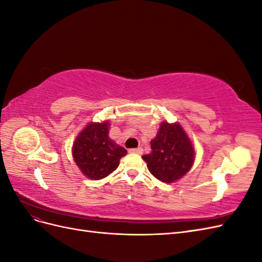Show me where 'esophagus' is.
Returning <instances> with one entry per match:
<instances>
[{"label": "esophagus", "instance_id": "obj_1", "mask_svg": "<svg viewBox=\"0 0 262 262\" xmlns=\"http://www.w3.org/2000/svg\"><path fill=\"white\" fill-rule=\"evenodd\" d=\"M131 153H136V154H142L143 153V148L142 147H137V148H131L130 149Z\"/></svg>", "mask_w": 262, "mask_h": 262}]
</instances>
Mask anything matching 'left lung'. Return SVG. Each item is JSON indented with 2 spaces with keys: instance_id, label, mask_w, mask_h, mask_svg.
Here are the masks:
<instances>
[{
  "instance_id": "left-lung-1",
  "label": "left lung",
  "mask_w": 262,
  "mask_h": 262,
  "mask_svg": "<svg viewBox=\"0 0 262 262\" xmlns=\"http://www.w3.org/2000/svg\"><path fill=\"white\" fill-rule=\"evenodd\" d=\"M152 152L143 155L152 175L163 182L180 179L191 168L194 147L178 123L163 122L155 139L150 141Z\"/></svg>"
}]
</instances>
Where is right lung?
Returning <instances> with one entry per match:
<instances>
[{"label": "right lung", "instance_id": "right-lung-1", "mask_svg": "<svg viewBox=\"0 0 262 262\" xmlns=\"http://www.w3.org/2000/svg\"><path fill=\"white\" fill-rule=\"evenodd\" d=\"M109 123H90L78 134L73 144V157L86 177L99 180L119 166L126 149L108 137Z\"/></svg>", "mask_w": 262, "mask_h": 262}]
</instances>
